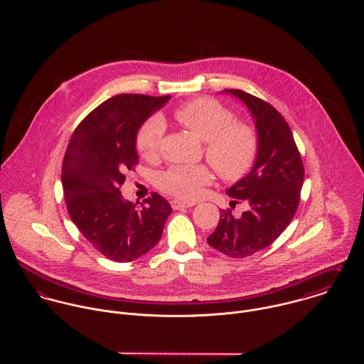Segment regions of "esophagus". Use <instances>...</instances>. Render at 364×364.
I'll return each mask as SVG.
<instances>
[{"mask_svg": "<svg viewBox=\"0 0 364 364\" xmlns=\"http://www.w3.org/2000/svg\"><path fill=\"white\" fill-rule=\"evenodd\" d=\"M196 203L195 202H183V200H179V199H173L171 202V206L173 210H179V208H193Z\"/></svg>", "mask_w": 364, "mask_h": 364, "instance_id": "1", "label": "esophagus"}]
</instances>
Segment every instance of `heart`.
Here are the masks:
<instances>
[{
	"label": "heart",
	"mask_w": 364,
	"mask_h": 364,
	"mask_svg": "<svg viewBox=\"0 0 364 364\" xmlns=\"http://www.w3.org/2000/svg\"><path fill=\"white\" fill-rule=\"evenodd\" d=\"M173 116L179 124L205 141V156L214 171L224 179L235 181L244 176L258 153V136L247 123L234 122L231 110L210 98H198L178 106ZM165 126L158 117L150 119L136 139L139 154L156 158L161 147ZM211 179L208 166L173 165L159 176V188L181 199H195Z\"/></svg>",
	"instance_id": "b5f03b06"
}]
</instances>
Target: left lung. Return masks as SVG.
<instances>
[{
  "label": "left lung",
  "instance_id": "obj_1",
  "mask_svg": "<svg viewBox=\"0 0 364 364\" xmlns=\"http://www.w3.org/2000/svg\"><path fill=\"white\" fill-rule=\"evenodd\" d=\"M240 98L255 119L258 154L251 172L227 189L248 210L234 217L221 210L217 228L208 237L210 247L231 258H247L273 244L293 220L300 203L304 165L284 117L267 102L241 90H225Z\"/></svg>",
  "mask_w": 364,
  "mask_h": 364
}]
</instances>
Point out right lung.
<instances>
[{
  "instance_id": "right-lung-1",
  "label": "right lung",
  "mask_w": 364,
  "mask_h": 364,
  "mask_svg": "<svg viewBox=\"0 0 364 364\" xmlns=\"http://www.w3.org/2000/svg\"><path fill=\"white\" fill-rule=\"evenodd\" d=\"M169 95L120 94L95 107L74 130L61 168L70 218L107 259L130 262L153 250L172 208L158 193L140 208L126 202L120 186L139 164L136 137Z\"/></svg>"
}]
</instances>
